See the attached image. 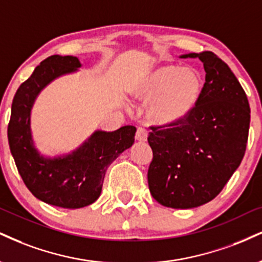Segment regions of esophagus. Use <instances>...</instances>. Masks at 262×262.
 Masks as SVG:
<instances>
[{"mask_svg": "<svg viewBox=\"0 0 262 262\" xmlns=\"http://www.w3.org/2000/svg\"><path fill=\"white\" fill-rule=\"evenodd\" d=\"M135 139H137L138 141H146V139H147L146 129L143 127H138L137 134H135Z\"/></svg>", "mask_w": 262, "mask_h": 262, "instance_id": "esophagus-1", "label": "esophagus"}]
</instances>
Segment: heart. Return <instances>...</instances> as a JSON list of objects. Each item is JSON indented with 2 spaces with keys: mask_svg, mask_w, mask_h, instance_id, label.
I'll return each mask as SVG.
<instances>
[{
  "mask_svg": "<svg viewBox=\"0 0 262 262\" xmlns=\"http://www.w3.org/2000/svg\"><path fill=\"white\" fill-rule=\"evenodd\" d=\"M203 91V78L194 68L167 64L156 69L140 85L137 95L151 101L147 117L159 124H171L185 118L196 106Z\"/></svg>",
  "mask_w": 262,
  "mask_h": 262,
  "instance_id": "obj_1",
  "label": "heart"
}]
</instances>
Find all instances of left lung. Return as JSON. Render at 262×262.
I'll use <instances>...</instances> for the list:
<instances>
[{
    "label": "left lung",
    "mask_w": 262,
    "mask_h": 262,
    "mask_svg": "<svg viewBox=\"0 0 262 262\" xmlns=\"http://www.w3.org/2000/svg\"><path fill=\"white\" fill-rule=\"evenodd\" d=\"M182 57H198L204 63L205 84L187 117L150 127L147 141L154 157L147 182L157 203L172 209H193L215 199L241 165L250 107L231 68L215 53Z\"/></svg>",
    "instance_id": "obj_1"
}]
</instances>
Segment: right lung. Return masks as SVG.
Wrapping results in <instances>:
<instances>
[{
    "instance_id": "obj_1",
    "label": "right lung",
    "mask_w": 262,
    "mask_h": 262,
    "mask_svg": "<svg viewBox=\"0 0 262 262\" xmlns=\"http://www.w3.org/2000/svg\"><path fill=\"white\" fill-rule=\"evenodd\" d=\"M73 56L53 55L43 59L18 88L12 102L8 141L15 166L31 194L43 203L79 209L97 200L108 166L134 143L137 128L97 130L79 149L63 157L41 156L30 132V111L36 96L50 81L80 67Z\"/></svg>"
}]
</instances>
